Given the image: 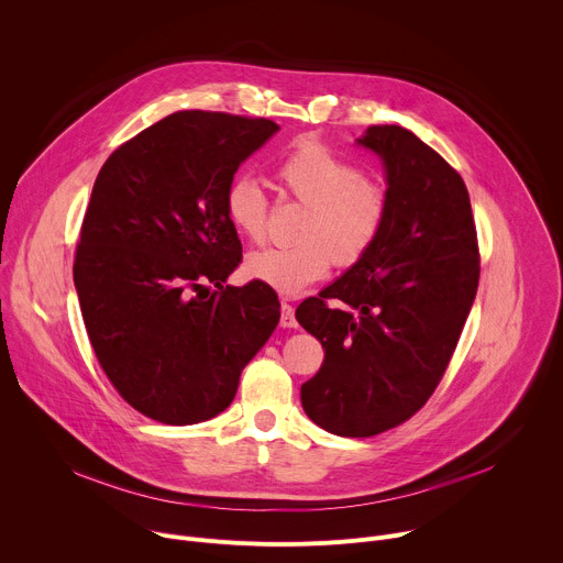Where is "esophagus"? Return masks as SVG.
<instances>
[{
	"label": "esophagus",
	"instance_id": "obj_1",
	"mask_svg": "<svg viewBox=\"0 0 563 563\" xmlns=\"http://www.w3.org/2000/svg\"><path fill=\"white\" fill-rule=\"evenodd\" d=\"M280 328H287V330H294L298 328V320L294 316V307L289 302H280Z\"/></svg>",
	"mask_w": 563,
	"mask_h": 563
}]
</instances>
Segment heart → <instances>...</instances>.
<instances>
[{
	"label": "heart",
	"instance_id": "heart-1",
	"mask_svg": "<svg viewBox=\"0 0 563 563\" xmlns=\"http://www.w3.org/2000/svg\"><path fill=\"white\" fill-rule=\"evenodd\" d=\"M280 189L305 205L296 243L267 247L245 258L243 272L283 296L320 280L332 261L354 267L378 243L389 218L387 187L350 157L316 137L298 140L274 169ZM224 216L238 235L261 243L267 233V198L247 176L224 189Z\"/></svg>",
	"mask_w": 563,
	"mask_h": 563
}]
</instances>
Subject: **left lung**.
Masks as SVG:
<instances>
[{
	"mask_svg": "<svg viewBox=\"0 0 563 563\" xmlns=\"http://www.w3.org/2000/svg\"><path fill=\"white\" fill-rule=\"evenodd\" d=\"M389 218L374 250L296 309L325 358L302 383L305 415L339 437H374L415 417L456 350L478 287V243L463 178L412 131L369 126ZM334 299L338 305L330 306Z\"/></svg>",
	"mask_w": 563,
	"mask_h": 563,
	"instance_id": "obj_1",
	"label": "left lung"
}]
</instances>
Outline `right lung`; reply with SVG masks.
I'll return each instance as SVG.
<instances>
[{
    "mask_svg": "<svg viewBox=\"0 0 563 563\" xmlns=\"http://www.w3.org/2000/svg\"><path fill=\"white\" fill-rule=\"evenodd\" d=\"M276 131L265 118L178 111L98 174L73 280L100 367L153 421L194 426L227 410L278 325L272 287L224 285L243 247L222 205L240 163Z\"/></svg>",
    "mask_w": 563,
    "mask_h": 563,
    "instance_id": "obj_1",
    "label": "right lung"
}]
</instances>
